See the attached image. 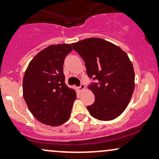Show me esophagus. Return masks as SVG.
<instances>
[{
	"label": "esophagus",
	"instance_id": "obj_1",
	"mask_svg": "<svg viewBox=\"0 0 159 159\" xmlns=\"http://www.w3.org/2000/svg\"><path fill=\"white\" fill-rule=\"evenodd\" d=\"M85 89V85L84 84H81V85H80L79 87V91L80 92H82Z\"/></svg>",
	"mask_w": 159,
	"mask_h": 159
}]
</instances>
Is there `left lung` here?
<instances>
[{
  "mask_svg": "<svg viewBox=\"0 0 159 159\" xmlns=\"http://www.w3.org/2000/svg\"><path fill=\"white\" fill-rule=\"evenodd\" d=\"M85 62L89 78L96 80L88 89L95 102L87 106L96 119L109 121L125 110L134 89V72L128 54L117 45L100 38H89L72 44Z\"/></svg>",
  "mask_w": 159,
  "mask_h": 159,
  "instance_id": "left-lung-1",
  "label": "left lung"
}]
</instances>
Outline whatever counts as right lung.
<instances>
[{
	"label": "right lung",
	"mask_w": 159,
	"mask_h": 159,
	"mask_svg": "<svg viewBox=\"0 0 159 159\" xmlns=\"http://www.w3.org/2000/svg\"><path fill=\"white\" fill-rule=\"evenodd\" d=\"M72 51L70 44L52 45L30 62L23 78V96L36 120L57 126L69 120L76 98L75 90L65 84L63 63Z\"/></svg>",
	"instance_id": "right-lung-1"
}]
</instances>
